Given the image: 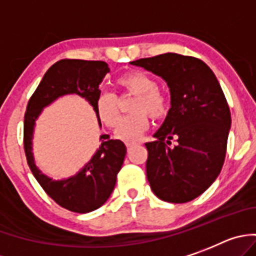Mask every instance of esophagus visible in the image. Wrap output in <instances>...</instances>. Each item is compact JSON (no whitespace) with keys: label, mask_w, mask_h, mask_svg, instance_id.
Here are the masks:
<instances>
[{"label":"esophagus","mask_w":256,"mask_h":256,"mask_svg":"<svg viewBox=\"0 0 256 256\" xmlns=\"http://www.w3.org/2000/svg\"><path fill=\"white\" fill-rule=\"evenodd\" d=\"M134 145H136V142H126V146H128V149L132 148Z\"/></svg>","instance_id":"1"}]
</instances>
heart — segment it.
Segmentation results:
<instances>
[{"label":"heart","mask_w":256,"mask_h":256,"mask_svg":"<svg viewBox=\"0 0 256 256\" xmlns=\"http://www.w3.org/2000/svg\"><path fill=\"white\" fill-rule=\"evenodd\" d=\"M117 84L125 90L136 94V98L131 106L130 116L125 117L117 126L114 135L125 142H135L142 138L149 126V116L160 118L167 114L168 103L164 94L156 89V82L150 75L144 71H130L120 76ZM96 114L100 121L108 128H116L121 118L118 100L110 92H102L96 102Z\"/></svg>","instance_id":"heart-1"}]
</instances>
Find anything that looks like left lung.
<instances>
[{
    "label": "left lung",
    "instance_id": "1",
    "mask_svg": "<svg viewBox=\"0 0 256 256\" xmlns=\"http://www.w3.org/2000/svg\"><path fill=\"white\" fill-rule=\"evenodd\" d=\"M167 82L171 108L146 142V177L154 194L168 202L202 195L220 174L231 128V112L213 71L199 58L164 54L130 62ZM174 137L178 142L170 146Z\"/></svg>",
    "mask_w": 256,
    "mask_h": 256
}]
</instances>
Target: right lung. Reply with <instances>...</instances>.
<instances>
[{"mask_svg":"<svg viewBox=\"0 0 256 256\" xmlns=\"http://www.w3.org/2000/svg\"><path fill=\"white\" fill-rule=\"evenodd\" d=\"M110 68L103 61L61 60L50 66L42 82L28 103L24 117V149L28 164L39 185L50 198L61 206L76 213H89L102 206L111 196L116 185L117 174L122 167L126 146L121 140L100 135V148L89 162L74 176L54 180L42 174L36 167L33 156V134L36 121L47 106L68 94L84 98L96 114V102L100 94V84Z\"/></svg>","mask_w":256,"mask_h":256,"instance_id":"1","label":"right lung"}]
</instances>
